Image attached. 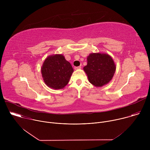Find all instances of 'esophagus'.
Here are the masks:
<instances>
[{"label":"esophagus","instance_id":"esophagus-1","mask_svg":"<svg viewBox=\"0 0 150 150\" xmlns=\"http://www.w3.org/2000/svg\"><path fill=\"white\" fill-rule=\"evenodd\" d=\"M81 67H75V68H74V69H75V70L79 69H81Z\"/></svg>","mask_w":150,"mask_h":150}]
</instances>
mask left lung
<instances>
[{
    "label": "left lung",
    "mask_w": 150,
    "mask_h": 150,
    "mask_svg": "<svg viewBox=\"0 0 150 150\" xmlns=\"http://www.w3.org/2000/svg\"><path fill=\"white\" fill-rule=\"evenodd\" d=\"M87 65L83 69L91 84L96 87H101L112 79L116 67L109 54L92 53L87 56Z\"/></svg>",
    "instance_id": "left-lung-1"
}]
</instances>
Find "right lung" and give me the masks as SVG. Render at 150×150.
Listing matches in <instances>:
<instances>
[{"label":"right lung","mask_w":150,"mask_h":150,"mask_svg":"<svg viewBox=\"0 0 150 150\" xmlns=\"http://www.w3.org/2000/svg\"><path fill=\"white\" fill-rule=\"evenodd\" d=\"M41 72L46 85L54 90H60L68 83L74 69L65 56L56 54L49 56L45 60Z\"/></svg>","instance_id":"add662e5"}]
</instances>
